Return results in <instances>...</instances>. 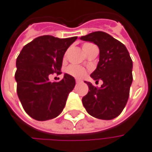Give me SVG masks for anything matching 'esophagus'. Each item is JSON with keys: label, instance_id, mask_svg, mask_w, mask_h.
<instances>
[{"label": "esophagus", "instance_id": "obj_1", "mask_svg": "<svg viewBox=\"0 0 152 152\" xmlns=\"http://www.w3.org/2000/svg\"><path fill=\"white\" fill-rule=\"evenodd\" d=\"M82 81L81 80H79V79H76V83H81Z\"/></svg>", "mask_w": 152, "mask_h": 152}]
</instances>
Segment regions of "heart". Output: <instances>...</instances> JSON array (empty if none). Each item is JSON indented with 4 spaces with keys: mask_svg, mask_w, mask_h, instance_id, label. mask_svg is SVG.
<instances>
[{
    "mask_svg": "<svg viewBox=\"0 0 152 152\" xmlns=\"http://www.w3.org/2000/svg\"><path fill=\"white\" fill-rule=\"evenodd\" d=\"M92 45L91 44H84L82 48L84 52L86 51V50ZM66 73L67 74H69L70 76H73V78H76V79H83L86 75V70L85 68H84L81 66H78V65H70L66 68Z\"/></svg>",
    "mask_w": 152,
    "mask_h": 152,
    "instance_id": "b5f03b06",
    "label": "heart"
}]
</instances>
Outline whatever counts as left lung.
<instances>
[{"mask_svg": "<svg viewBox=\"0 0 152 152\" xmlns=\"http://www.w3.org/2000/svg\"><path fill=\"white\" fill-rule=\"evenodd\" d=\"M80 39L99 47V62L91 76L96 82L103 81L100 88L85 81L90 91L82 98L83 105L94 118L113 119L123 112L129 99L133 81L131 57L125 45L107 33H91Z\"/></svg>", "mask_w": 152, "mask_h": 152, "instance_id": "obj_1", "label": "left lung"}]
</instances>
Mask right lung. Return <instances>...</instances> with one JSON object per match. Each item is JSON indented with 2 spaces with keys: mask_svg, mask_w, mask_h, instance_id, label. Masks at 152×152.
Segmentation results:
<instances>
[{
  "mask_svg": "<svg viewBox=\"0 0 152 152\" xmlns=\"http://www.w3.org/2000/svg\"><path fill=\"white\" fill-rule=\"evenodd\" d=\"M76 39L39 36L24 45L18 56L15 73L18 96L34 119H52L62 112L75 79L65 73L61 81L50 82L49 76L61 73L63 56Z\"/></svg>",
  "mask_w": 152,
  "mask_h": 152,
  "instance_id": "1",
  "label": "right lung"
}]
</instances>
